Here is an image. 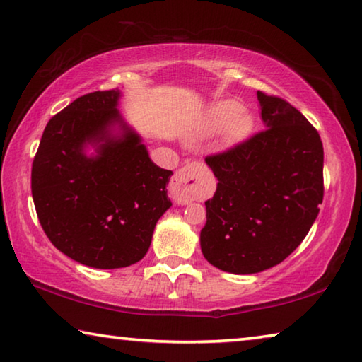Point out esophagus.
Segmentation results:
<instances>
[{
    "label": "esophagus",
    "mask_w": 362,
    "mask_h": 362,
    "mask_svg": "<svg viewBox=\"0 0 362 362\" xmlns=\"http://www.w3.org/2000/svg\"><path fill=\"white\" fill-rule=\"evenodd\" d=\"M204 166L201 163H188L174 174L169 183V194L177 204H188L204 193Z\"/></svg>",
    "instance_id": "34e87169"
}]
</instances>
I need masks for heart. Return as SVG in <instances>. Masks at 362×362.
<instances>
[{
	"label": "heart",
	"mask_w": 362,
	"mask_h": 362,
	"mask_svg": "<svg viewBox=\"0 0 362 362\" xmlns=\"http://www.w3.org/2000/svg\"><path fill=\"white\" fill-rule=\"evenodd\" d=\"M252 118L244 112L240 103L235 100H220L207 110L201 129L206 134H217L225 129V139L228 144H236L250 132Z\"/></svg>",
	"instance_id": "b5f03b06"
}]
</instances>
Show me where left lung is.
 <instances>
[{
  "mask_svg": "<svg viewBox=\"0 0 362 362\" xmlns=\"http://www.w3.org/2000/svg\"><path fill=\"white\" fill-rule=\"evenodd\" d=\"M267 129L206 158L217 189L206 201L204 259L222 272L260 273L308 235L324 196V150L308 119L279 97L257 93Z\"/></svg>",
  "mask_w": 362,
  "mask_h": 362,
  "instance_id": "obj_1",
  "label": "left lung"
}]
</instances>
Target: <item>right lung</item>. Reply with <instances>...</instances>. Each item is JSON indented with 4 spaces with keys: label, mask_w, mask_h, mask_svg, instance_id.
<instances>
[{
    "label": "right lung",
    "mask_w": 362,
    "mask_h": 362,
    "mask_svg": "<svg viewBox=\"0 0 362 362\" xmlns=\"http://www.w3.org/2000/svg\"><path fill=\"white\" fill-rule=\"evenodd\" d=\"M119 97V89L95 90L52 116L32 166L33 203L49 241L100 269L142 260L173 206L166 189L173 170L151 161L116 108Z\"/></svg>",
    "instance_id": "obj_1"
}]
</instances>
